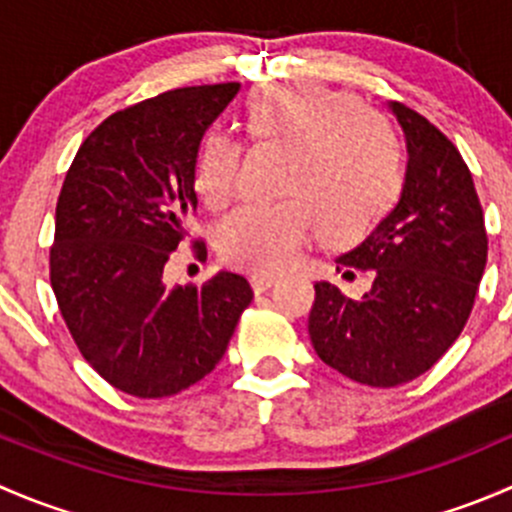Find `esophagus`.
I'll use <instances>...</instances> for the list:
<instances>
[{"label": "esophagus", "mask_w": 512, "mask_h": 512, "mask_svg": "<svg viewBox=\"0 0 512 512\" xmlns=\"http://www.w3.org/2000/svg\"><path fill=\"white\" fill-rule=\"evenodd\" d=\"M250 285H252V289H255V294H262V292H267V289H272L277 285V277H272V275H252L250 277Z\"/></svg>", "instance_id": "obj_1"}]
</instances>
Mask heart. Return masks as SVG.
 Returning a JSON list of instances; mask_svg holds the SVG:
<instances>
[{"mask_svg":"<svg viewBox=\"0 0 512 512\" xmlns=\"http://www.w3.org/2000/svg\"><path fill=\"white\" fill-rule=\"evenodd\" d=\"M245 133L257 143L287 148L282 200L250 203L218 227L225 262L257 272L292 265L317 232L352 242L374 230L404 193V156L381 113L347 91L307 81L265 84L245 101ZM242 143L208 131L193 163V188L208 208H223L237 193Z\"/></svg>","mask_w":512,"mask_h":512,"instance_id":"obj_1","label":"heart"}]
</instances>
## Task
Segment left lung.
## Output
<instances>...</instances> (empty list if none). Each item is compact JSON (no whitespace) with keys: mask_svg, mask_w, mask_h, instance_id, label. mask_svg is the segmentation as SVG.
I'll list each match as a JSON object with an SVG mask.
<instances>
[{"mask_svg":"<svg viewBox=\"0 0 512 512\" xmlns=\"http://www.w3.org/2000/svg\"><path fill=\"white\" fill-rule=\"evenodd\" d=\"M409 146L406 185L394 213L359 247L337 257L344 277L374 285L352 299L314 285L309 339L319 359L356 384H406L448 352L471 317L488 262L483 208L458 148L428 118L391 103Z\"/></svg>","mask_w":512,"mask_h":512,"instance_id":"left-lung-1","label":"left lung"}]
</instances>
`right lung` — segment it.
<instances>
[{
	"label": "right lung",
	"instance_id": "obj_1",
	"mask_svg": "<svg viewBox=\"0 0 512 512\" xmlns=\"http://www.w3.org/2000/svg\"><path fill=\"white\" fill-rule=\"evenodd\" d=\"M237 89L190 86L111 113L66 170L51 289L81 356L123 394L163 399L198 384L252 302L247 280L232 272L200 287L163 282L198 208L195 153ZM193 252L208 255L205 242Z\"/></svg>",
	"mask_w": 512,
	"mask_h": 512
}]
</instances>
